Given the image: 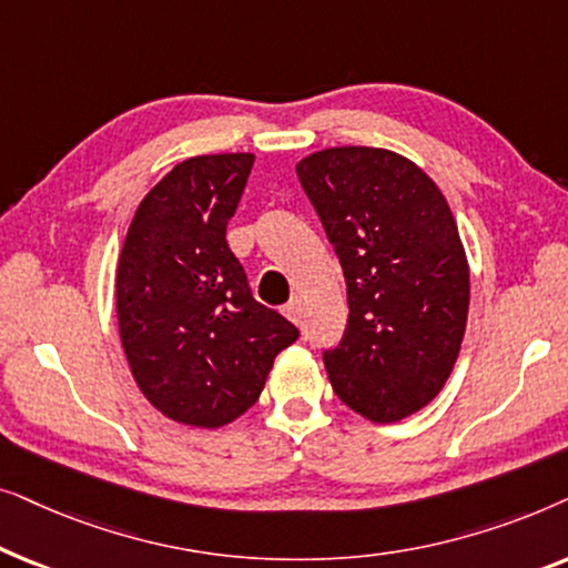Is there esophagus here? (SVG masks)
Masks as SVG:
<instances>
[{
    "mask_svg": "<svg viewBox=\"0 0 568 568\" xmlns=\"http://www.w3.org/2000/svg\"><path fill=\"white\" fill-rule=\"evenodd\" d=\"M284 315L290 317L292 323H302V302L300 300H290L286 302V307H284Z\"/></svg>",
    "mask_w": 568,
    "mask_h": 568,
    "instance_id": "34e87169",
    "label": "esophagus"
}]
</instances>
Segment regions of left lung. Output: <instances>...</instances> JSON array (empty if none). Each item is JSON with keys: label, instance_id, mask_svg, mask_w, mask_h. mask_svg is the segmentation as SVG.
<instances>
[{"label": "left lung", "instance_id": "8db88e82", "mask_svg": "<svg viewBox=\"0 0 568 568\" xmlns=\"http://www.w3.org/2000/svg\"><path fill=\"white\" fill-rule=\"evenodd\" d=\"M297 175L346 278L348 323L323 354L333 390L375 424L424 408L455 367L470 271L437 183L379 146H331Z\"/></svg>", "mask_w": 568, "mask_h": 568}]
</instances>
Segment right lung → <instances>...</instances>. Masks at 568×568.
<instances>
[{
    "label": "right lung",
    "instance_id": "1",
    "mask_svg": "<svg viewBox=\"0 0 568 568\" xmlns=\"http://www.w3.org/2000/svg\"><path fill=\"white\" fill-rule=\"evenodd\" d=\"M251 152L201 154L139 204L115 268V313L131 375L162 416L220 429L258 400L278 352L300 331L253 300L227 222Z\"/></svg>",
    "mask_w": 568,
    "mask_h": 568
}]
</instances>
